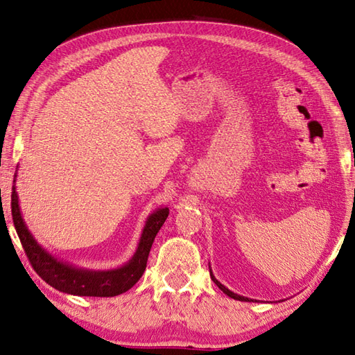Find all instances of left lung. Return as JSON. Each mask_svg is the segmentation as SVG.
<instances>
[{
	"mask_svg": "<svg viewBox=\"0 0 355 355\" xmlns=\"http://www.w3.org/2000/svg\"><path fill=\"white\" fill-rule=\"evenodd\" d=\"M210 277H212V281L216 284V286L218 288H220L223 293H225L227 294L229 297H232V299H235V300H243V302H252V299H248V297H244V296H239V294H236V293H233V291H230L229 288H225V286L220 282V281H216V277L212 275V271H210ZM256 302V300H254Z\"/></svg>",
	"mask_w": 355,
	"mask_h": 355,
	"instance_id": "obj_1",
	"label": "left lung"
}]
</instances>
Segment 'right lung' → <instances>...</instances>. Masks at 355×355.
I'll return each instance as SVG.
<instances>
[{
  "label": "right lung",
  "instance_id": "right-lung-1",
  "mask_svg": "<svg viewBox=\"0 0 355 355\" xmlns=\"http://www.w3.org/2000/svg\"><path fill=\"white\" fill-rule=\"evenodd\" d=\"M17 177V175H15ZM12 216L13 224L27 258L33 270L45 282L62 293L74 294V296H93V297H112L122 294L134 286L141 277L146 268L150 247L158 230L162 229L169 209H157L148 216V221L143 227L140 243L130 262L123 267L114 270H85L73 267L69 262H62L51 256L47 250L36 243L32 233L22 220L17 187H12Z\"/></svg>",
  "mask_w": 355,
  "mask_h": 355
}]
</instances>
